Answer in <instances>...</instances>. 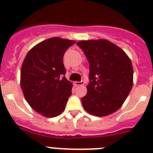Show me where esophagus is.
Listing matches in <instances>:
<instances>
[{
	"label": "esophagus",
	"instance_id": "34e87169",
	"mask_svg": "<svg viewBox=\"0 0 153 153\" xmlns=\"http://www.w3.org/2000/svg\"><path fill=\"white\" fill-rule=\"evenodd\" d=\"M83 81H81V82H77V81H76V82H74V84L76 86H82V85H83Z\"/></svg>",
	"mask_w": 153,
	"mask_h": 153
}]
</instances>
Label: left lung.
<instances>
[{"instance_id":"obj_1","label":"left lung","mask_w":153,"mask_h":153,"mask_svg":"<svg viewBox=\"0 0 153 153\" xmlns=\"http://www.w3.org/2000/svg\"><path fill=\"white\" fill-rule=\"evenodd\" d=\"M77 44L90 63V83L82 98L84 109L105 117L120 109L133 84L131 60L121 48L107 40H81Z\"/></svg>"}]
</instances>
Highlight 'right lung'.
Returning <instances> with one entry per match:
<instances>
[{
  "instance_id": "right-lung-1",
  "label": "right lung",
  "mask_w": 153,
  "mask_h": 153,
  "mask_svg": "<svg viewBox=\"0 0 153 153\" xmlns=\"http://www.w3.org/2000/svg\"><path fill=\"white\" fill-rule=\"evenodd\" d=\"M75 42L51 37L34 46L24 58L21 70V90L30 107L44 117L61 114L72 93V83L64 76L63 57Z\"/></svg>"
}]
</instances>
